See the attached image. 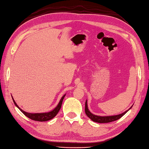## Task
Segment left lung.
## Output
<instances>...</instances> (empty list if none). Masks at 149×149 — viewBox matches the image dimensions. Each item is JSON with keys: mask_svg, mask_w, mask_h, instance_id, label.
<instances>
[{"mask_svg": "<svg viewBox=\"0 0 149 149\" xmlns=\"http://www.w3.org/2000/svg\"><path fill=\"white\" fill-rule=\"evenodd\" d=\"M131 107L129 110H126L125 112H123L122 114H118V115H115V116H97L92 114L91 112H90L89 110L88 109V107H87V101L86 100L85 102V114L89 117L91 120L95 122H97V123H109L111 122H114V121L117 120L118 119H120V118H122L123 115H124L126 112H127L128 110H130Z\"/></svg>", "mask_w": 149, "mask_h": 149, "instance_id": "obj_1", "label": "left lung"}]
</instances>
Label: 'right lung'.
Listing matches in <instances>:
<instances>
[{
	"instance_id": "add662e5",
	"label": "right lung",
	"mask_w": 149,
	"mask_h": 149,
	"mask_svg": "<svg viewBox=\"0 0 149 149\" xmlns=\"http://www.w3.org/2000/svg\"><path fill=\"white\" fill-rule=\"evenodd\" d=\"M65 96V95H64L61 98V99H60L58 104L56 106V107L55 108L54 110H52V111H50V112H49L35 113V114H33V113L26 112H25V111H24L23 110H22L21 108H20L18 107V106L17 105L16 102H15V100H14L13 98H12V99H13L14 104L16 105V107L18 108L20 110H21V112L23 113V114L25 116H26L27 118H30V119H31L33 120L38 121V122H46V121H49L50 120L52 119V118H53L54 117L56 116V114H58V112L59 110H60V108H61L63 99H64Z\"/></svg>"
}]
</instances>
